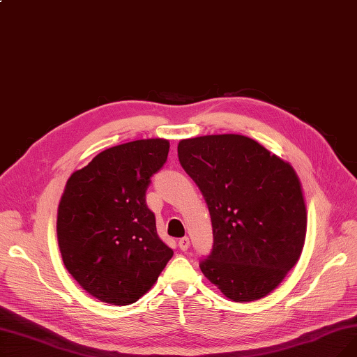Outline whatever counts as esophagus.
I'll list each match as a JSON object with an SVG mask.
<instances>
[{
    "mask_svg": "<svg viewBox=\"0 0 357 357\" xmlns=\"http://www.w3.org/2000/svg\"><path fill=\"white\" fill-rule=\"evenodd\" d=\"M178 246H179V249L182 250V252H185V250H188L190 249V237H182V238H179V241H178Z\"/></svg>",
    "mask_w": 357,
    "mask_h": 357,
    "instance_id": "34e87169",
    "label": "esophagus"
}]
</instances>
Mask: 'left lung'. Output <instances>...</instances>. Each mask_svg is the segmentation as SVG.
<instances>
[{"mask_svg": "<svg viewBox=\"0 0 357 357\" xmlns=\"http://www.w3.org/2000/svg\"><path fill=\"white\" fill-rule=\"evenodd\" d=\"M178 158L213 222L214 245L201 260L202 273L234 303L266 296L305 243L307 208L295 169L241 135L181 140Z\"/></svg>", "mask_w": 357, "mask_h": 357, "instance_id": "left-lung-1", "label": "left lung"}]
</instances>
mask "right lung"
Returning <instances> with one entry per match:
<instances>
[{
	"label": "right lung",
	"instance_id": "obj_1",
	"mask_svg": "<svg viewBox=\"0 0 357 357\" xmlns=\"http://www.w3.org/2000/svg\"><path fill=\"white\" fill-rule=\"evenodd\" d=\"M167 153L165 139L128 142L98 153L66 182L56 221L62 260L101 303H136L174 256L146 205L150 178Z\"/></svg>",
	"mask_w": 357,
	"mask_h": 357
}]
</instances>
